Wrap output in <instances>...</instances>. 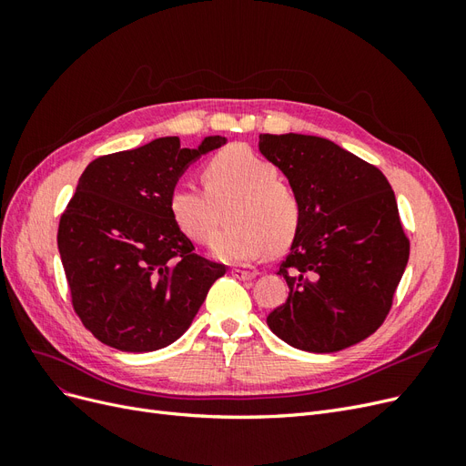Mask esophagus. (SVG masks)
<instances>
[{"instance_id":"obj_1","label":"esophagus","mask_w":466,"mask_h":466,"mask_svg":"<svg viewBox=\"0 0 466 466\" xmlns=\"http://www.w3.org/2000/svg\"><path fill=\"white\" fill-rule=\"evenodd\" d=\"M231 274H233L235 278H238V279H245V281H248V279H252V278L257 276V272H250V270H238V268H233Z\"/></svg>"}]
</instances>
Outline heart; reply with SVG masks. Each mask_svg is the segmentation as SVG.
<instances>
[{
  "label": "heart",
  "mask_w": 466,
  "mask_h": 466,
  "mask_svg": "<svg viewBox=\"0 0 466 466\" xmlns=\"http://www.w3.org/2000/svg\"><path fill=\"white\" fill-rule=\"evenodd\" d=\"M278 168L248 147L233 146L214 155L204 168V187L178 185L168 196L177 228L196 243H209L219 225V208L229 204V228L211 245L214 257L248 264L268 250L279 252L295 238L303 208L295 188L278 180Z\"/></svg>",
  "instance_id": "b5f03b06"
}]
</instances>
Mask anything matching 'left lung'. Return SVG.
<instances>
[{
  "label": "left lung",
  "mask_w": 466,
  "mask_h": 466,
  "mask_svg": "<svg viewBox=\"0 0 466 466\" xmlns=\"http://www.w3.org/2000/svg\"><path fill=\"white\" fill-rule=\"evenodd\" d=\"M258 149L288 177L303 208L278 270L289 295L266 317L268 327L313 354L365 340L387 319L410 255L389 180L319 136L260 134Z\"/></svg>",
  "instance_id": "left-lung-1"
}]
</instances>
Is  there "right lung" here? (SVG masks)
Wrapping results in <instances>:
<instances>
[{
    "label": "right lung",
    "mask_w": 466,
    "mask_h": 466,
    "mask_svg": "<svg viewBox=\"0 0 466 466\" xmlns=\"http://www.w3.org/2000/svg\"><path fill=\"white\" fill-rule=\"evenodd\" d=\"M228 139L180 147L177 136L103 155L60 218L58 248L77 317L96 340L153 351L187 332L225 264L196 255L168 209L187 167Z\"/></svg>",
    "instance_id": "1"
}]
</instances>
